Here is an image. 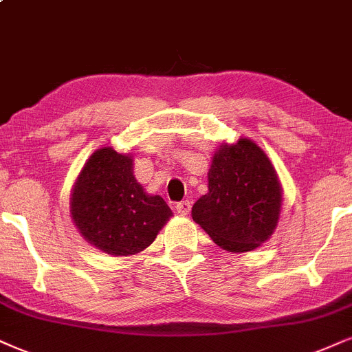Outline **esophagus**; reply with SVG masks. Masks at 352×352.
<instances>
[{"label": "esophagus", "mask_w": 352, "mask_h": 352, "mask_svg": "<svg viewBox=\"0 0 352 352\" xmlns=\"http://www.w3.org/2000/svg\"><path fill=\"white\" fill-rule=\"evenodd\" d=\"M176 210H177V214L188 215L189 212H190V202H189V201H181V202H177V204H176Z\"/></svg>", "instance_id": "esophagus-1"}]
</instances>
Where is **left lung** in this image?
I'll list each match as a JSON object with an SVG mask.
<instances>
[{"label": "left lung", "instance_id": "left-lung-1", "mask_svg": "<svg viewBox=\"0 0 352 352\" xmlns=\"http://www.w3.org/2000/svg\"><path fill=\"white\" fill-rule=\"evenodd\" d=\"M280 206L276 169L253 140L240 138L215 151L209 192L192 206V219L220 248L246 253L274 233Z\"/></svg>", "mask_w": 352, "mask_h": 352}]
</instances>
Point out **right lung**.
Wrapping results in <instances>:
<instances>
[{"mask_svg":"<svg viewBox=\"0 0 352 352\" xmlns=\"http://www.w3.org/2000/svg\"><path fill=\"white\" fill-rule=\"evenodd\" d=\"M70 209L81 236L111 256L140 253L173 217L163 197L148 196L137 183L132 156L111 146L96 150L85 163Z\"/></svg>","mask_w":352,"mask_h":352,"instance_id":"right-lung-1","label":"right lung"}]
</instances>
